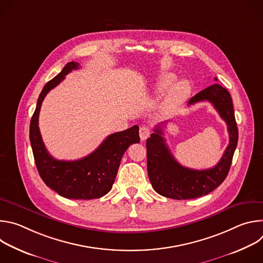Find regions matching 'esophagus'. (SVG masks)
<instances>
[{"label":"esophagus","mask_w":263,"mask_h":263,"mask_svg":"<svg viewBox=\"0 0 263 263\" xmlns=\"http://www.w3.org/2000/svg\"><path fill=\"white\" fill-rule=\"evenodd\" d=\"M149 136V130L145 126H141L139 128V137L141 140H145Z\"/></svg>","instance_id":"esophagus-1"}]
</instances>
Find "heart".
<instances>
[{"mask_svg":"<svg viewBox=\"0 0 263 263\" xmlns=\"http://www.w3.org/2000/svg\"><path fill=\"white\" fill-rule=\"evenodd\" d=\"M176 74L173 72H163L158 77L156 83H155V92L162 93L173 82L176 80ZM191 91V85L190 82L182 79L174 83L171 86L164 97L163 103H162V110L165 114H171V112L175 111L177 108H179L183 102L189 97Z\"/></svg>","mask_w":263,"mask_h":263,"instance_id":"obj_1","label":"heart"}]
</instances>
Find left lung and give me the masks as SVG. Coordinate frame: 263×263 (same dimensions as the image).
<instances>
[{"mask_svg":"<svg viewBox=\"0 0 263 263\" xmlns=\"http://www.w3.org/2000/svg\"><path fill=\"white\" fill-rule=\"evenodd\" d=\"M214 79L217 81L216 78ZM203 101L210 102L220 118L226 122L229 144L215 166L203 171L192 170L182 166L174 158L162 136L161 126H157L151 137L146 139V163L148 179L153 189L163 197L190 200L205 196L219 186L229 173L238 141V129L231 96L221 85L213 84L193 97L189 105Z\"/></svg>","mask_w":263,"mask_h":263,"instance_id":"left-lung-1","label":"left lung"}]
</instances>
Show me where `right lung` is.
Instances as JSON below:
<instances>
[{"instance_id":"add662e5","label":"right lung","mask_w":263,"mask_h":263,"mask_svg":"<svg viewBox=\"0 0 263 263\" xmlns=\"http://www.w3.org/2000/svg\"><path fill=\"white\" fill-rule=\"evenodd\" d=\"M79 63L68 62L55 78L43 88L30 123V141L37 171L51 190L61 197L72 200L98 199L110 192L115 183L122 157L132 143L140 141L138 126L109 135L88 156L79 160L65 161L52 157L43 141L39 117L47 93L56 87Z\"/></svg>"}]
</instances>
